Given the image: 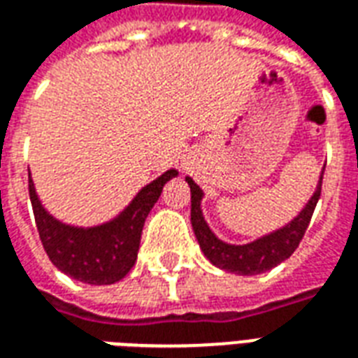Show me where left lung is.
Wrapping results in <instances>:
<instances>
[{
    "instance_id": "obj_1",
    "label": "left lung",
    "mask_w": 358,
    "mask_h": 358,
    "mask_svg": "<svg viewBox=\"0 0 358 358\" xmlns=\"http://www.w3.org/2000/svg\"><path fill=\"white\" fill-rule=\"evenodd\" d=\"M324 169L320 171L318 184H316L313 195L308 197V201L305 203V207L287 224L278 228V230H272L270 234H264V236L249 241V243H241V245L220 240L217 234L210 230L201 209L205 194H203L201 187L195 184L194 178L186 176L187 186L192 192V226H194V234L203 255L207 257L217 268L232 272V274H240V276L263 274L266 270L284 263L285 259L293 255V251L297 249L299 241L303 240L305 230L310 222V217L315 213L316 203L320 197V189H322Z\"/></svg>"
}]
</instances>
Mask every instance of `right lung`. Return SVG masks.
I'll list each match as a JSON object with an SVG mask.
<instances>
[{"label":"right lung","mask_w":358,"mask_h":358,"mask_svg":"<svg viewBox=\"0 0 358 358\" xmlns=\"http://www.w3.org/2000/svg\"><path fill=\"white\" fill-rule=\"evenodd\" d=\"M178 171L163 172L136 194L117 217L97 226H73L61 222L45 209L28 174V194L34 209L36 226L50 261L66 276L92 285H109L130 272L138 259L141 230L161 197L164 184Z\"/></svg>","instance_id":"1"}]
</instances>
